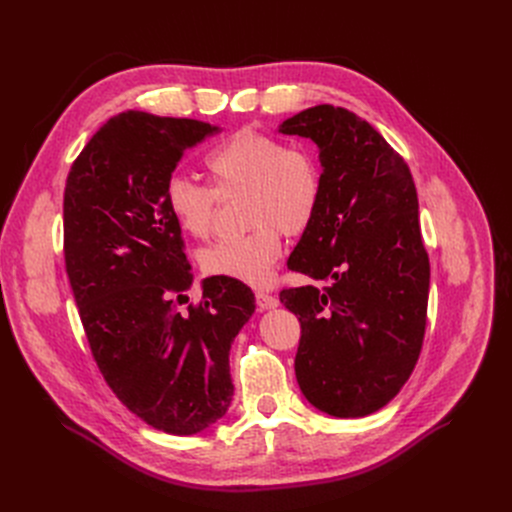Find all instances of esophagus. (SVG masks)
I'll return each mask as SVG.
<instances>
[{"label":"esophagus","mask_w":512,"mask_h":512,"mask_svg":"<svg viewBox=\"0 0 512 512\" xmlns=\"http://www.w3.org/2000/svg\"><path fill=\"white\" fill-rule=\"evenodd\" d=\"M256 304L260 310H271V308H277L279 306V300L271 294H264V291H258L256 294Z\"/></svg>","instance_id":"obj_1"}]
</instances>
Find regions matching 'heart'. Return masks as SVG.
Returning <instances> with one entry per match:
<instances>
[{"mask_svg":"<svg viewBox=\"0 0 512 512\" xmlns=\"http://www.w3.org/2000/svg\"><path fill=\"white\" fill-rule=\"evenodd\" d=\"M214 189L187 175L164 181V206L181 231L206 237L212 231L218 193L243 191V218L252 229L218 239L200 254L208 275L254 287L266 285L281 256V231L300 235L321 204V170L312 154L275 135L246 127L233 133L208 156Z\"/></svg>","mask_w":512,"mask_h":512,"instance_id":"heart-1","label":"heart"}]
</instances>
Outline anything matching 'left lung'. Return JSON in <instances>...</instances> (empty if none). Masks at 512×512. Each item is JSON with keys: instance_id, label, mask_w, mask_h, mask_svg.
Listing matches in <instances>:
<instances>
[{"instance_id": "8db88e82", "label": "left lung", "mask_w": 512, "mask_h": 512, "mask_svg": "<svg viewBox=\"0 0 512 512\" xmlns=\"http://www.w3.org/2000/svg\"><path fill=\"white\" fill-rule=\"evenodd\" d=\"M279 133L312 139L321 204L287 266L314 285L283 289L300 319L296 379L304 398L339 419L383 408L419 360L429 258L408 164L367 120L329 104L302 110Z\"/></svg>"}]
</instances>
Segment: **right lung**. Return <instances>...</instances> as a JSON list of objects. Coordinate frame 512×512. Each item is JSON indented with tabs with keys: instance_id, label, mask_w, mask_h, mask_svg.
<instances>
[{
	"instance_id": "1",
	"label": "right lung",
	"mask_w": 512,
	"mask_h": 512,
	"mask_svg": "<svg viewBox=\"0 0 512 512\" xmlns=\"http://www.w3.org/2000/svg\"><path fill=\"white\" fill-rule=\"evenodd\" d=\"M218 127L127 110L72 164L64 189V258L93 358L116 398L173 435L200 433L229 410V350L250 321L248 285L206 277L200 306L164 181Z\"/></svg>"
}]
</instances>
